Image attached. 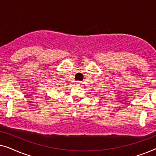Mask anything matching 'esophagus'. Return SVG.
Segmentation results:
<instances>
[{"mask_svg": "<svg viewBox=\"0 0 156 156\" xmlns=\"http://www.w3.org/2000/svg\"><path fill=\"white\" fill-rule=\"evenodd\" d=\"M76 85H80V82H76Z\"/></svg>", "mask_w": 156, "mask_h": 156, "instance_id": "34e87169", "label": "esophagus"}]
</instances>
